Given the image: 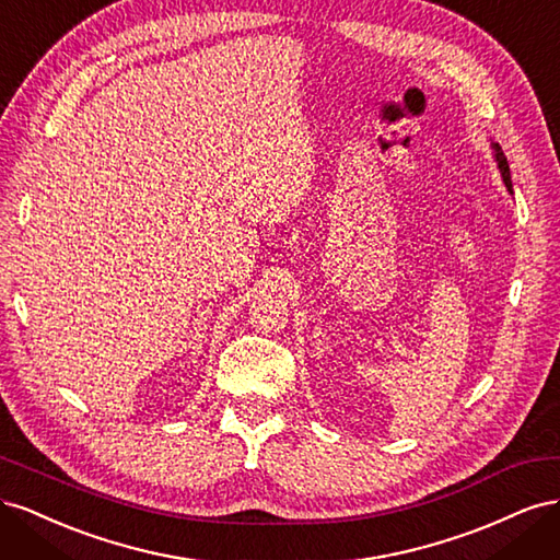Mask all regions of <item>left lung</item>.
<instances>
[{"label":"left lung","instance_id":"left-lung-1","mask_svg":"<svg viewBox=\"0 0 560 560\" xmlns=\"http://www.w3.org/2000/svg\"><path fill=\"white\" fill-rule=\"evenodd\" d=\"M495 159H498V165H500V171H502V179H504V184H506V189L512 191V175H510V163H506V159H504V154H502V149L495 144Z\"/></svg>","mask_w":560,"mask_h":560}]
</instances>
